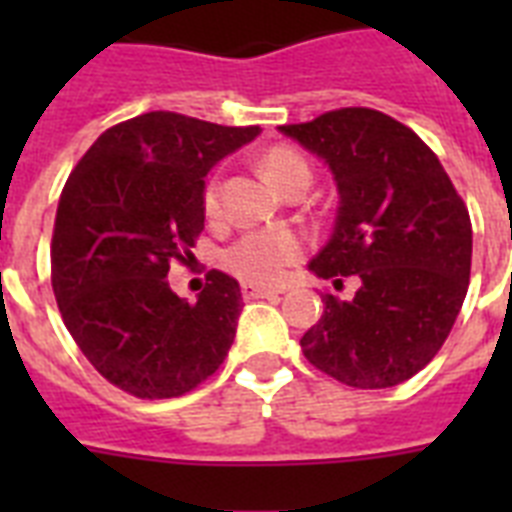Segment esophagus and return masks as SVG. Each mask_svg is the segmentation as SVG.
<instances>
[{
  "instance_id": "obj_1",
  "label": "esophagus",
  "mask_w": 512,
  "mask_h": 512,
  "mask_svg": "<svg viewBox=\"0 0 512 512\" xmlns=\"http://www.w3.org/2000/svg\"><path fill=\"white\" fill-rule=\"evenodd\" d=\"M241 292H244V297H247V300H263V297H279L281 295V289L260 287V284H244V287H241Z\"/></svg>"
}]
</instances>
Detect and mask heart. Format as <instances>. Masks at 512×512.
I'll use <instances>...</instances> for the list:
<instances>
[{
    "instance_id": "heart-1",
    "label": "heart",
    "mask_w": 512,
    "mask_h": 512,
    "mask_svg": "<svg viewBox=\"0 0 512 512\" xmlns=\"http://www.w3.org/2000/svg\"><path fill=\"white\" fill-rule=\"evenodd\" d=\"M297 172H308V164L292 148H273L263 156V175L268 183L281 185L287 177ZM311 175V172H308ZM204 207L215 212L217 207V183L207 185L204 191ZM303 252V239L292 231H255L241 236L228 252H225V268L236 273L241 281L249 284H276L287 276L289 265L295 263Z\"/></svg>"
}]
</instances>
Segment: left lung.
<instances>
[{
  "mask_svg": "<svg viewBox=\"0 0 512 512\" xmlns=\"http://www.w3.org/2000/svg\"><path fill=\"white\" fill-rule=\"evenodd\" d=\"M279 132L327 164L340 199L308 268L361 281L350 300L321 297L305 358L350 388H393L436 356L468 295V207L438 156L380 111L340 108Z\"/></svg>",
  "mask_w": 512,
  "mask_h": 512,
  "instance_id": "left-lung-1",
  "label": "left lung"
}]
</instances>
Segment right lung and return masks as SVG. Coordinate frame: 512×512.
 I'll return each mask as SVG.
<instances>
[{
	"mask_svg": "<svg viewBox=\"0 0 512 512\" xmlns=\"http://www.w3.org/2000/svg\"><path fill=\"white\" fill-rule=\"evenodd\" d=\"M257 135L151 111L103 132L68 177L52 292L76 345L116 388L183 396L228 356L244 308L239 281L212 271L188 303L167 273L204 228V177Z\"/></svg>",
	"mask_w": 512,
	"mask_h": 512,
	"instance_id": "1",
	"label": "right lung"
}]
</instances>
